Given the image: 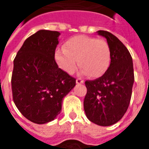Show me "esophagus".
Wrapping results in <instances>:
<instances>
[{"label":"esophagus","mask_w":149,"mask_h":149,"mask_svg":"<svg viewBox=\"0 0 149 149\" xmlns=\"http://www.w3.org/2000/svg\"><path fill=\"white\" fill-rule=\"evenodd\" d=\"M76 82H77V84H84V79H81V78H77V80H76Z\"/></svg>","instance_id":"esophagus-1"}]
</instances>
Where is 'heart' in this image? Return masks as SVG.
I'll return each instance as SVG.
<instances>
[{"label": "heart", "instance_id": "obj_1", "mask_svg": "<svg viewBox=\"0 0 149 149\" xmlns=\"http://www.w3.org/2000/svg\"><path fill=\"white\" fill-rule=\"evenodd\" d=\"M55 60L58 67L68 74L75 72L78 62L83 74L97 78L104 75L109 67L111 50L104 39L77 36L65 41L64 49L56 50Z\"/></svg>", "mask_w": 149, "mask_h": 149}]
</instances>
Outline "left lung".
Here are the masks:
<instances>
[{
    "mask_svg": "<svg viewBox=\"0 0 149 149\" xmlns=\"http://www.w3.org/2000/svg\"><path fill=\"white\" fill-rule=\"evenodd\" d=\"M111 50V64L102 77L86 80L84 111L89 120L100 126H110L126 113L132 97L134 76L129 51L116 36L100 30Z\"/></svg>",
    "mask_w": 149,
    "mask_h": 149,
    "instance_id": "left-lung-1",
    "label": "left lung"
}]
</instances>
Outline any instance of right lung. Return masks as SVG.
Masks as SVG:
<instances>
[{"mask_svg": "<svg viewBox=\"0 0 149 149\" xmlns=\"http://www.w3.org/2000/svg\"><path fill=\"white\" fill-rule=\"evenodd\" d=\"M60 33L40 30L27 38L14 59L13 100L28 120L36 124L53 120L60 113L63 97L76 79L58 68L55 51Z\"/></svg>", "mask_w": 149, "mask_h": 149, "instance_id": "add662e5", "label": "right lung"}]
</instances>
